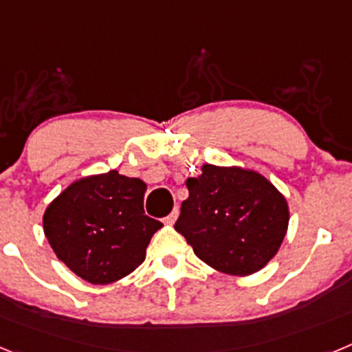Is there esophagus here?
Here are the masks:
<instances>
[{"label":"esophagus","instance_id":"esophagus-1","mask_svg":"<svg viewBox=\"0 0 352 352\" xmlns=\"http://www.w3.org/2000/svg\"><path fill=\"white\" fill-rule=\"evenodd\" d=\"M178 214H179V210H178V208H174V210L170 211L169 214H167L166 219H164V222H166L167 226H173V223L178 220Z\"/></svg>","mask_w":352,"mask_h":352}]
</instances>
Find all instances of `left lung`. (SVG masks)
Returning <instances> with one entry per match:
<instances>
[{
  "label": "left lung",
  "mask_w": 352,
  "mask_h": 352,
  "mask_svg": "<svg viewBox=\"0 0 352 352\" xmlns=\"http://www.w3.org/2000/svg\"><path fill=\"white\" fill-rule=\"evenodd\" d=\"M186 188L174 229L208 266L247 276L276 256L287 232L289 206L263 174L204 164L197 178L186 179Z\"/></svg>",
  "instance_id": "1"
}]
</instances>
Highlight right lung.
I'll return each mask as SVG.
<instances>
[{"mask_svg": "<svg viewBox=\"0 0 352 352\" xmlns=\"http://www.w3.org/2000/svg\"><path fill=\"white\" fill-rule=\"evenodd\" d=\"M146 183L118 170L68 185L43 213L58 259L89 284H111L141 266L162 222L144 214Z\"/></svg>", "mask_w": 352, "mask_h": 352, "instance_id": "add662e5", "label": "right lung"}]
</instances>
